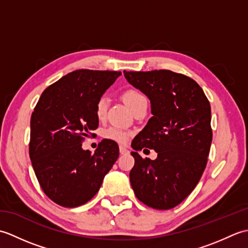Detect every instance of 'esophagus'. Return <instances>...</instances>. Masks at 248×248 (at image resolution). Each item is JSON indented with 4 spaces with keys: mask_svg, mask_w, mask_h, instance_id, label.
I'll use <instances>...</instances> for the list:
<instances>
[{
    "mask_svg": "<svg viewBox=\"0 0 248 248\" xmlns=\"http://www.w3.org/2000/svg\"><path fill=\"white\" fill-rule=\"evenodd\" d=\"M119 152H120V155H128L129 154V150L125 148V147H124V146H120L119 147Z\"/></svg>",
    "mask_w": 248,
    "mask_h": 248,
    "instance_id": "1",
    "label": "esophagus"
}]
</instances>
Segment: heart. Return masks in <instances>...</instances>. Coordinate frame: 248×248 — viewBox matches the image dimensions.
Listing matches in <instances>:
<instances>
[{
  "mask_svg": "<svg viewBox=\"0 0 248 248\" xmlns=\"http://www.w3.org/2000/svg\"><path fill=\"white\" fill-rule=\"evenodd\" d=\"M123 99L124 103L128 105V108L133 110L138 105H140L141 102L147 101L145 96L141 93L138 89L130 88L124 91L123 93ZM108 98L107 97H101L96 103V115L99 119H103L105 117V114H107L108 109ZM103 136L105 139L109 140L116 141V143L124 144L130 138L129 131H127L124 128L120 127H109L104 131Z\"/></svg>",
  "mask_w": 248,
  "mask_h": 248,
  "instance_id": "obj_1",
  "label": "heart"
}]
</instances>
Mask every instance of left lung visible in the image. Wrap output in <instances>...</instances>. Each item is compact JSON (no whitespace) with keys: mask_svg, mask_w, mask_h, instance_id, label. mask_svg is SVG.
<instances>
[{"mask_svg":"<svg viewBox=\"0 0 248 248\" xmlns=\"http://www.w3.org/2000/svg\"><path fill=\"white\" fill-rule=\"evenodd\" d=\"M124 75L148 97L152 114L131 144V186L150 208H175L192 193L207 165L212 141L209 100L193 78L170 70ZM145 146L157 152L155 160L138 155Z\"/></svg>","mask_w":248,"mask_h":248,"instance_id":"left-lung-1","label":"left lung"}]
</instances>
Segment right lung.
Listing matches in <instances>:
<instances>
[{
    "instance_id": "right-lung-1",
    "label": "right lung",
    "mask_w": 248,
    "mask_h": 248,
    "mask_svg": "<svg viewBox=\"0 0 248 248\" xmlns=\"http://www.w3.org/2000/svg\"><path fill=\"white\" fill-rule=\"evenodd\" d=\"M120 76L86 69L68 73L45 89L31 114V165L45 194L62 207L89 202L118 159L113 140H103L93 155L82 143L98 128L97 101Z\"/></svg>"
}]
</instances>
